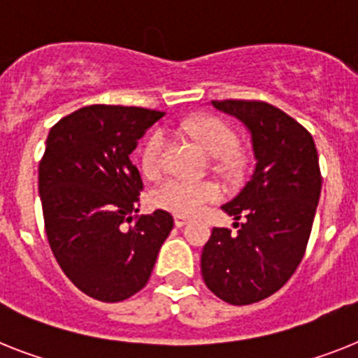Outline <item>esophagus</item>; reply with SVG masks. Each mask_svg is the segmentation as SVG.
Here are the masks:
<instances>
[{"label":"esophagus","instance_id":"esophagus-1","mask_svg":"<svg viewBox=\"0 0 358 358\" xmlns=\"http://www.w3.org/2000/svg\"><path fill=\"white\" fill-rule=\"evenodd\" d=\"M187 222H189V216H184V215L174 216V225H176V227H184Z\"/></svg>","mask_w":358,"mask_h":358}]
</instances>
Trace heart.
I'll use <instances>...</instances> for the list:
<instances>
[{
    "label": "heart",
    "mask_w": 358,
    "mask_h": 358,
    "mask_svg": "<svg viewBox=\"0 0 358 358\" xmlns=\"http://www.w3.org/2000/svg\"><path fill=\"white\" fill-rule=\"evenodd\" d=\"M185 131L209 156H224L235 145L236 136L233 129L216 116H203L185 125ZM167 136L164 131H155L147 138L142 149V171L147 176H156L164 165V152ZM225 164H235V158H227ZM220 187L209 180L169 178L156 187L152 193L155 206L176 215H196L207 206L220 198Z\"/></svg>",
    "instance_id": "b5f03b06"
}]
</instances>
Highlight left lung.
Masks as SVG:
<instances>
[{
  "label": "left lung",
  "instance_id": "1",
  "mask_svg": "<svg viewBox=\"0 0 358 358\" xmlns=\"http://www.w3.org/2000/svg\"><path fill=\"white\" fill-rule=\"evenodd\" d=\"M251 134L255 169L222 209L236 233L215 227L202 251L206 286L224 302L248 306L271 296L304 257L322 178L313 138L299 122L266 101H211Z\"/></svg>",
  "mask_w": 358,
  "mask_h": 358
}]
</instances>
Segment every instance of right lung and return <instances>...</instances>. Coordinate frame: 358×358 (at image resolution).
Segmentation results:
<instances>
[{
	"label": "right lung",
	"instance_id": "right-lung-1",
	"mask_svg": "<svg viewBox=\"0 0 358 358\" xmlns=\"http://www.w3.org/2000/svg\"><path fill=\"white\" fill-rule=\"evenodd\" d=\"M162 116L89 105L59 120L45 142L38 187L50 249L69 280L101 302H120L145 286L174 225L164 209L134 216L143 184L129 155Z\"/></svg>",
	"mask_w": 358,
	"mask_h": 358
}]
</instances>
